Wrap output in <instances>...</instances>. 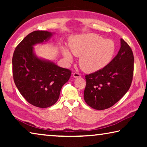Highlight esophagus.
Here are the masks:
<instances>
[{"label":"esophagus","instance_id":"obj_1","mask_svg":"<svg viewBox=\"0 0 147 147\" xmlns=\"http://www.w3.org/2000/svg\"><path fill=\"white\" fill-rule=\"evenodd\" d=\"M73 76L74 78H79V77L81 76V74L79 73H77V72H75V73H73Z\"/></svg>","mask_w":147,"mask_h":147}]
</instances>
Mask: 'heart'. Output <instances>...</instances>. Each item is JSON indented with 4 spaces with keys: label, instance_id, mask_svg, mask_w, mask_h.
<instances>
[{
    "label": "heart",
    "instance_id": "heart-1",
    "mask_svg": "<svg viewBox=\"0 0 147 147\" xmlns=\"http://www.w3.org/2000/svg\"><path fill=\"white\" fill-rule=\"evenodd\" d=\"M69 48L74 56L80 57L79 65L86 73L98 71L108 65L112 59L115 46L111 39H104L93 33L76 36L69 39ZM67 62L73 61V56L68 49H61Z\"/></svg>",
    "mask_w": 147,
    "mask_h": 147
}]
</instances>
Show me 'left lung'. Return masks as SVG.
I'll return each mask as SVG.
<instances>
[{"instance_id":"left-lung-1","label":"left lung","mask_w":147,"mask_h":147,"mask_svg":"<svg viewBox=\"0 0 147 147\" xmlns=\"http://www.w3.org/2000/svg\"><path fill=\"white\" fill-rule=\"evenodd\" d=\"M121 48L115 58L103 69L85 76L84 98L92 108L102 110L113 106L130 89L134 74V54L121 39Z\"/></svg>"}]
</instances>
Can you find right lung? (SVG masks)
I'll list each match as a JSON object with an SVG mask.
<instances>
[{
    "mask_svg": "<svg viewBox=\"0 0 147 147\" xmlns=\"http://www.w3.org/2000/svg\"><path fill=\"white\" fill-rule=\"evenodd\" d=\"M51 32L37 30L26 36L16 47L12 58L15 84L22 96L32 105L48 108L58 100L61 89L71 75V71L34 54V45L51 38Z\"/></svg>",
    "mask_w": 147,
    "mask_h": 147,
    "instance_id": "1",
    "label": "right lung"
}]
</instances>
